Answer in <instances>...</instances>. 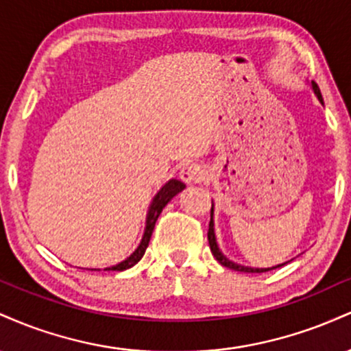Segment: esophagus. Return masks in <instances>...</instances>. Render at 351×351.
Listing matches in <instances>:
<instances>
[{
  "instance_id": "esophagus-1",
  "label": "esophagus",
  "mask_w": 351,
  "mask_h": 351,
  "mask_svg": "<svg viewBox=\"0 0 351 351\" xmlns=\"http://www.w3.org/2000/svg\"><path fill=\"white\" fill-rule=\"evenodd\" d=\"M180 178L184 183H199L204 178V170L203 167L198 163H186L183 165V168L180 170Z\"/></svg>"
}]
</instances>
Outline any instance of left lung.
<instances>
[{"instance_id": "obj_1", "label": "left lung", "mask_w": 351, "mask_h": 351, "mask_svg": "<svg viewBox=\"0 0 351 351\" xmlns=\"http://www.w3.org/2000/svg\"><path fill=\"white\" fill-rule=\"evenodd\" d=\"M312 88L313 92H315L317 99L320 100L322 104H324V99H322V94H320V88H318V86L315 82H312ZM208 241H209V247H211V252L213 256L216 257V261L219 263L221 265H224V267H229L232 269V271H239V272H267V271H272V269H277V267H282V265H285L287 263L284 264H279L276 265V267H267V269H257V267H245V265H239L236 263H232V261H229L226 256H224L223 252L219 251V247H217V243H216V236H215V221H213V208H211V221H209V229H208Z\"/></svg>"}]
</instances>
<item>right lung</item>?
<instances>
[{"instance_id":"add662e5","label":"right lung","mask_w":351,"mask_h":351,"mask_svg":"<svg viewBox=\"0 0 351 351\" xmlns=\"http://www.w3.org/2000/svg\"><path fill=\"white\" fill-rule=\"evenodd\" d=\"M184 188L186 186H184V183H181L180 180H170L168 183L163 184L162 189H160V191L155 195V198H153L150 208H148L147 226H145L143 237H142V241H140L138 247L135 249L134 254H130V257H127V259L122 261L120 264L104 269V271H125V269L134 267V265L138 263L140 259H142L145 251H147V247H148V243H150L153 228H155V223H156V219H158L160 213H162L163 208L170 203L173 196L178 195V193L183 191ZM92 271H100V269H92Z\"/></svg>"}]
</instances>
